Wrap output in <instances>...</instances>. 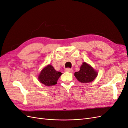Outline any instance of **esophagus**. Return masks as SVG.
Instances as JSON below:
<instances>
[{"label": "esophagus", "instance_id": "esophagus-1", "mask_svg": "<svg viewBox=\"0 0 128 128\" xmlns=\"http://www.w3.org/2000/svg\"><path fill=\"white\" fill-rule=\"evenodd\" d=\"M65 71L66 72H73V70L71 68H66L65 70Z\"/></svg>", "mask_w": 128, "mask_h": 128}]
</instances>
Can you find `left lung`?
<instances>
[{
	"mask_svg": "<svg viewBox=\"0 0 128 128\" xmlns=\"http://www.w3.org/2000/svg\"><path fill=\"white\" fill-rule=\"evenodd\" d=\"M98 74L92 66L85 62L83 63L78 72H76L74 76L78 81L83 83L90 82L93 81Z\"/></svg>",
	"mask_w": 128,
	"mask_h": 128,
	"instance_id": "1",
	"label": "left lung"
}]
</instances>
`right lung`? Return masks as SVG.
Returning <instances> with one entry per match:
<instances>
[{
    "instance_id": "obj_1",
    "label": "right lung",
    "mask_w": 128,
    "mask_h": 128,
    "mask_svg": "<svg viewBox=\"0 0 128 128\" xmlns=\"http://www.w3.org/2000/svg\"><path fill=\"white\" fill-rule=\"evenodd\" d=\"M62 74L60 72L54 70L52 65H48L41 71L38 76V79L46 86H52L56 84Z\"/></svg>"
}]
</instances>
